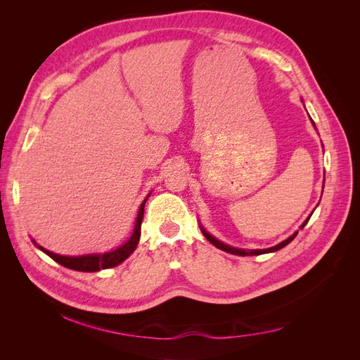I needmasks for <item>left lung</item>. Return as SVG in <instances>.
<instances>
[{
  "label": "left lung",
  "instance_id": "1",
  "mask_svg": "<svg viewBox=\"0 0 360 360\" xmlns=\"http://www.w3.org/2000/svg\"><path fill=\"white\" fill-rule=\"evenodd\" d=\"M309 217H311V214H309ZM309 217H308L307 221H304V222L302 224V226H300V228H303L304 225L308 224ZM201 231H202V234L205 236L207 240H209L210 243H213L217 249H222V250H225V252H230V254H233V255H242V257H246V255H261V254L275 252V250H279V249H282L284 246H287V245L292 240V238L297 236V233H299V231H296V233H294L292 236H290V237L287 238V240L281 242V243H279V245H276V246H271V248H267V249H252V250H246V249H237V248H233V246H228V245H225V243L219 242V240H217V238H214L212 234L207 233L202 226H201Z\"/></svg>",
  "mask_w": 360,
  "mask_h": 360
}]
</instances>
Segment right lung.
I'll return each instance as SVG.
<instances>
[{
    "mask_svg": "<svg viewBox=\"0 0 360 360\" xmlns=\"http://www.w3.org/2000/svg\"><path fill=\"white\" fill-rule=\"evenodd\" d=\"M147 198L143 201V204L139 205V212H138V217L135 222V228L134 233L130 236L129 240L118 246L117 249L111 250V252H105V254H90V255H79V257H68V255H58L53 254L51 250L39 246L34 240V243L40 250H43L46 255H49L53 261H57L58 264L72 269V270H78V271H99L102 269H111L118 266L123 261L134 252L138 246L139 237H141V224H143V217H144V205H146Z\"/></svg>",
    "mask_w": 360,
    "mask_h": 360,
    "instance_id": "1",
    "label": "right lung"
}]
</instances>
